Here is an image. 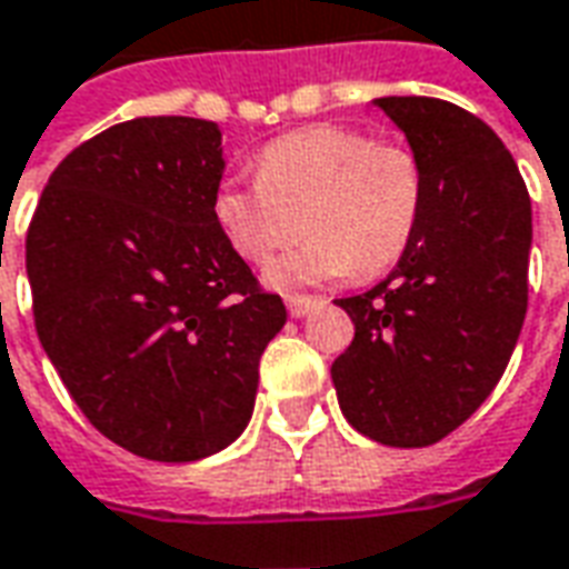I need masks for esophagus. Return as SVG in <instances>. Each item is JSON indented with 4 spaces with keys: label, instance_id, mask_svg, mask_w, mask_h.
<instances>
[{
    "label": "esophagus",
    "instance_id": "34e87169",
    "mask_svg": "<svg viewBox=\"0 0 569 569\" xmlns=\"http://www.w3.org/2000/svg\"><path fill=\"white\" fill-rule=\"evenodd\" d=\"M320 305V298H311V296H286V308L292 317H308Z\"/></svg>",
    "mask_w": 569,
    "mask_h": 569
}]
</instances>
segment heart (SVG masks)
I'll return each instance as SVG.
<instances>
[{"label":"heart","mask_w":569,"mask_h":569,"mask_svg":"<svg viewBox=\"0 0 569 569\" xmlns=\"http://www.w3.org/2000/svg\"><path fill=\"white\" fill-rule=\"evenodd\" d=\"M425 206L419 157L353 126H308L261 147L256 181L216 193V221L237 256L268 268L311 233L296 256L271 268V283L379 277L407 256Z\"/></svg>","instance_id":"heart-1"}]
</instances>
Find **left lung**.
<instances>
[{
	"instance_id": "1",
	"label": "left lung",
	"mask_w": 569,
	"mask_h": 569,
	"mask_svg": "<svg viewBox=\"0 0 569 569\" xmlns=\"http://www.w3.org/2000/svg\"><path fill=\"white\" fill-rule=\"evenodd\" d=\"M425 169L407 256L336 305L353 341L332 363L345 419L385 447H431L490 397L527 313L530 193L490 126L440 98H379Z\"/></svg>"
}]
</instances>
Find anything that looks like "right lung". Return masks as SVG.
Here are the masks:
<instances>
[{
	"mask_svg": "<svg viewBox=\"0 0 569 569\" xmlns=\"http://www.w3.org/2000/svg\"><path fill=\"white\" fill-rule=\"evenodd\" d=\"M216 122L141 117L70 150L27 230L39 341L107 440L153 462L224 450L283 329L216 221Z\"/></svg>",
	"mask_w": 569,
	"mask_h": 569,
	"instance_id": "add662e5",
	"label": "right lung"
}]
</instances>
